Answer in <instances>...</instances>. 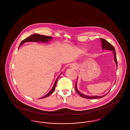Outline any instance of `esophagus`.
<instances>
[{
    "mask_svg": "<svg viewBox=\"0 0 130 130\" xmlns=\"http://www.w3.org/2000/svg\"><path fill=\"white\" fill-rule=\"evenodd\" d=\"M70 67L72 68H73V69H75V68L76 67V66L75 65H74V64H73L72 65H71V66H70Z\"/></svg>",
    "mask_w": 130,
    "mask_h": 130,
    "instance_id": "obj_1",
    "label": "esophagus"
}]
</instances>
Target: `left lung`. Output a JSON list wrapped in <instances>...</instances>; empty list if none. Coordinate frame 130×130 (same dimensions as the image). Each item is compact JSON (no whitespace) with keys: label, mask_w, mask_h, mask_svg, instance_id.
<instances>
[{"label":"left lung","mask_w":130,"mask_h":130,"mask_svg":"<svg viewBox=\"0 0 130 130\" xmlns=\"http://www.w3.org/2000/svg\"><path fill=\"white\" fill-rule=\"evenodd\" d=\"M100 40H101L102 43V49L103 50H109V51H112V54L114 55V61L116 64L117 67H118V61H117V56H116V50L114 48V47L111 45V44L109 42H108L107 40H106L104 39L103 38H99ZM75 91L77 92V93H78L81 97L83 98H85V99H99V98H102L104 96H105V95L107 94H104L102 96H89L86 94H84L80 92L78 89H77V81L75 83Z\"/></svg>","instance_id":"obj_1"}]
</instances>
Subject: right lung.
<instances>
[{"label": "right lung", "mask_w": 130, "mask_h": 130, "mask_svg": "<svg viewBox=\"0 0 130 130\" xmlns=\"http://www.w3.org/2000/svg\"><path fill=\"white\" fill-rule=\"evenodd\" d=\"M53 38V37H48V36H43V35H40L37 34H35L34 35H32L30 36H29V37L26 38L25 39H24L20 44L19 46V47L22 46L23 44L26 42H43V43H48L49 42V41L51 40ZM60 76V75H58V76L57 77V78L56 79L55 82L54 83V85L52 89L50 90L49 93H48L46 95H45V96H44L43 97L41 98V99H43V98H45L46 97L49 96L50 94H52V93H53L55 88H56V84L57 81V79L59 77V76Z\"/></svg>", "instance_id": "right-lung-1"}]
</instances>
